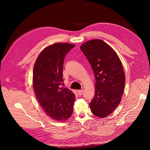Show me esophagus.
Here are the masks:
<instances>
[{"label":"esophagus","instance_id":"obj_1","mask_svg":"<svg viewBox=\"0 0 150 150\" xmlns=\"http://www.w3.org/2000/svg\"><path fill=\"white\" fill-rule=\"evenodd\" d=\"M77 92H78V94H79L80 96H81L82 94H83V90H78Z\"/></svg>","mask_w":150,"mask_h":150}]
</instances>
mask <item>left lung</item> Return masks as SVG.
<instances>
[{"mask_svg": "<svg viewBox=\"0 0 150 150\" xmlns=\"http://www.w3.org/2000/svg\"><path fill=\"white\" fill-rule=\"evenodd\" d=\"M80 49L96 78V93L89 105L91 112L97 117H106L121 101L125 84L122 63L115 50L101 39L86 41Z\"/></svg>", "mask_w": 150, "mask_h": 150, "instance_id": "obj_1", "label": "left lung"}]
</instances>
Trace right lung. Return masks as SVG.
Segmentation results:
<instances>
[{
    "instance_id": "obj_1",
    "label": "right lung",
    "mask_w": 150,
    "mask_h": 150,
    "mask_svg": "<svg viewBox=\"0 0 150 150\" xmlns=\"http://www.w3.org/2000/svg\"><path fill=\"white\" fill-rule=\"evenodd\" d=\"M75 44L54 43L44 49L35 61L33 86L36 96L45 114L52 119L66 121L72 115L75 94L60 88L63 62L66 54Z\"/></svg>"
}]
</instances>
